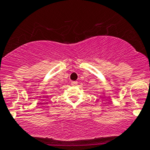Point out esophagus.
Wrapping results in <instances>:
<instances>
[{
  "label": "esophagus",
  "mask_w": 150,
  "mask_h": 150,
  "mask_svg": "<svg viewBox=\"0 0 150 150\" xmlns=\"http://www.w3.org/2000/svg\"><path fill=\"white\" fill-rule=\"evenodd\" d=\"M77 84H78V82H77V81H72V82H71V85H72V86H77Z\"/></svg>",
  "instance_id": "34e87169"
}]
</instances>
